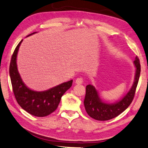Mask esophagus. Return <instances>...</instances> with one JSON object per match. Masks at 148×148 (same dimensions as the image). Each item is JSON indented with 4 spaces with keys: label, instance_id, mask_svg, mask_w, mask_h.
I'll return each instance as SVG.
<instances>
[{
    "label": "esophagus",
    "instance_id": "34e87169",
    "mask_svg": "<svg viewBox=\"0 0 148 148\" xmlns=\"http://www.w3.org/2000/svg\"><path fill=\"white\" fill-rule=\"evenodd\" d=\"M75 83H76L77 84H82V83H83V79L82 78V77H79V78H77V79H76Z\"/></svg>",
    "mask_w": 148,
    "mask_h": 148
}]
</instances>
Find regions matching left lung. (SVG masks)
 <instances>
[{
    "mask_svg": "<svg viewBox=\"0 0 148 148\" xmlns=\"http://www.w3.org/2000/svg\"><path fill=\"white\" fill-rule=\"evenodd\" d=\"M134 64L136 67L134 83L128 93L117 102L114 103L103 102L94 86L91 84L86 86L84 105L86 113L90 117L98 121L110 120L120 115L129 107L134 99L141 71L140 60L138 56L136 57Z\"/></svg>",
    "mask_w": 148,
    "mask_h": 148,
    "instance_id": "obj_1",
    "label": "left lung"
}]
</instances>
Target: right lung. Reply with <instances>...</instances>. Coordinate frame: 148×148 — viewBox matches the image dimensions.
Masks as SVG:
<instances>
[{"mask_svg": "<svg viewBox=\"0 0 148 148\" xmlns=\"http://www.w3.org/2000/svg\"><path fill=\"white\" fill-rule=\"evenodd\" d=\"M22 41L19 42L14 50L10 64V76L14 96L21 108L29 114L36 117H45L56 110L62 96L72 86L73 80L42 92L34 91L27 88L21 79L16 64L17 54Z\"/></svg>", "mask_w": 148, "mask_h": 148, "instance_id": "add662e5", "label": "right lung"}]
</instances>
